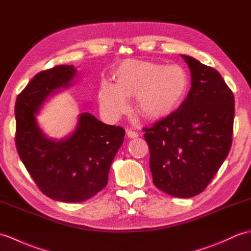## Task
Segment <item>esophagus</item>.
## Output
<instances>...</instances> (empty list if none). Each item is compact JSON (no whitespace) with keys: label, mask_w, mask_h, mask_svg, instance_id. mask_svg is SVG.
<instances>
[{"label":"esophagus","mask_w":251,"mask_h":251,"mask_svg":"<svg viewBox=\"0 0 251 251\" xmlns=\"http://www.w3.org/2000/svg\"><path fill=\"white\" fill-rule=\"evenodd\" d=\"M126 133H127V137H128V138L135 139V138L138 137V133H137L136 131H133V130H127Z\"/></svg>","instance_id":"1"}]
</instances>
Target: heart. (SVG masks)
Wrapping results in <instances>:
<instances>
[{"label": "heart", "mask_w": 251, "mask_h": 251, "mask_svg": "<svg viewBox=\"0 0 251 251\" xmlns=\"http://www.w3.org/2000/svg\"><path fill=\"white\" fill-rule=\"evenodd\" d=\"M114 79L115 84L102 82L99 90L100 108L110 118L126 111V97L137 96V108L144 118L160 119L184 101L189 87L187 73L176 64L127 60L116 66Z\"/></svg>", "instance_id": "b5f03b06"}]
</instances>
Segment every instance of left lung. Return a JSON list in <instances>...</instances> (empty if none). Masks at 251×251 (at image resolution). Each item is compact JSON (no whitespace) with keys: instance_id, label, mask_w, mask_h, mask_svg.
<instances>
[{"instance_id":"1","label":"left lung","mask_w":251,"mask_h":251,"mask_svg":"<svg viewBox=\"0 0 251 251\" xmlns=\"http://www.w3.org/2000/svg\"><path fill=\"white\" fill-rule=\"evenodd\" d=\"M182 56L191 73L187 97L143 131L154 185L170 196L191 198L207 187L230 152L235 101L216 69Z\"/></svg>"}]
</instances>
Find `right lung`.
Segmentation results:
<instances>
[{"label":"right lung","mask_w":251,"mask_h":251,"mask_svg":"<svg viewBox=\"0 0 251 251\" xmlns=\"http://www.w3.org/2000/svg\"><path fill=\"white\" fill-rule=\"evenodd\" d=\"M75 74L73 65L40 72L17 97L16 148L20 159L44 195L62 202H82L108 184L109 170L124 141L121 126L106 125L81 113L77 129L62 141L47 138L36 123L39 106L52 92L67 87Z\"/></svg>","instance_id":"1"}]
</instances>
